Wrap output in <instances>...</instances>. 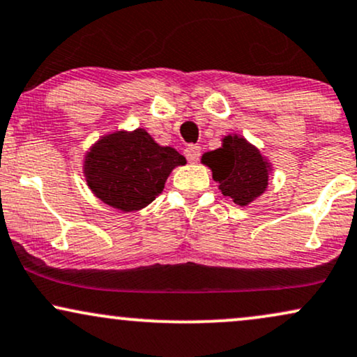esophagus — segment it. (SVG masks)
Returning a JSON list of instances; mask_svg holds the SVG:
<instances>
[{
    "label": "esophagus",
    "instance_id": "esophagus-1",
    "mask_svg": "<svg viewBox=\"0 0 357 357\" xmlns=\"http://www.w3.org/2000/svg\"><path fill=\"white\" fill-rule=\"evenodd\" d=\"M184 156L188 158V161H190V162L199 161L201 148H199V146H196V144H190L186 149H184Z\"/></svg>",
    "mask_w": 357,
    "mask_h": 357
}]
</instances>
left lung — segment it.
I'll use <instances>...</instances> for the list:
<instances>
[{"mask_svg":"<svg viewBox=\"0 0 357 357\" xmlns=\"http://www.w3.org/2000/svg\"><path fill=\"white\" fill-rule=\"evenodd\" d=\"M201 162L211 169L222 196L243 208L268 190L273 171L271 162L241 135L222 137L221 148L204 153Z\"/></svg>","mask_w":357,"mask_h":357,"instance_id":"1","label":"left lung"}]
</instances>
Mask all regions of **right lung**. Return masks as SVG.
<instances>
[{
  "mask_svg": "<svg viewBox=\"0 0 357 357\" xmlns=\"http://www.w3.org/2000/svg\"><path fill=\"white\" fill-rule=\"evenodd\" d=\"M186 158L160 146L143 128L108 132L84 154L83 173L93 195L123 213L137 211L165 190L167 176Z\"/></svg>",
  "mask_w": 357,
  "mask_h": 357,
  "instance_id": "add662e5",
  "label": "right lung"
}]
</instances>
